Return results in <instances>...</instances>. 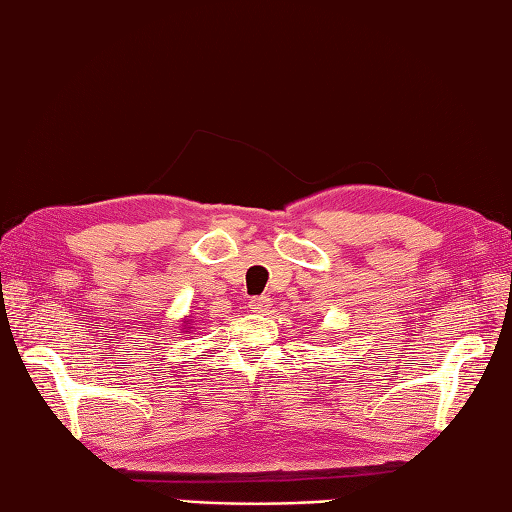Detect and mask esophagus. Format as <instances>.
<instances>
[{
    "mask_svg": "<svg viewBox=\"0 0 512 512\" xmlns=\"http://www.w3.org/2000/svg\"><path fill=\"white\" fill-rule=\"evenodd\" d=\"M269 306H271V300L267 298V295H260V298L249 300V311H254V313H267Z\"/></svg>",
    "mask_w": 512,
    "mask_h": 512,
    "instance_id": "esophagus-1",
    "label": "esophagus"
}]
</instances>
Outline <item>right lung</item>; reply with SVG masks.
Returning <instances> with one entry per match:
<instances>
[{
  "label": "right lung",
  "instance_id": "obj_1",
  "mask_svg": "<svg viewBox=\"0 0 512 512\" xmlns=\"http://www.w3.org/2000/svg\"><path fill=\"white\" fill-rule=\"evenodd\" d=\"M186 328H190V326H186ZM186 333H188V331H186Z\"/></svg>",
  "mask_w": 512,
  "mask_h": 512
}]
</instances>
